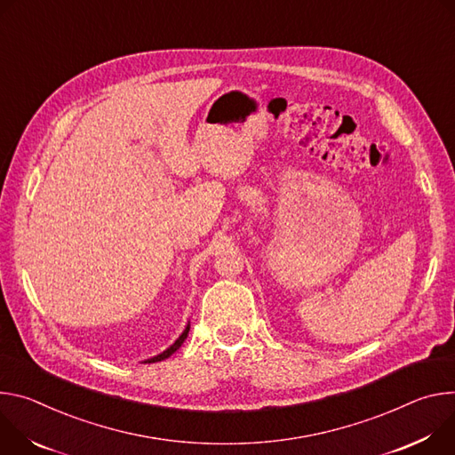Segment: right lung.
Returning <instances> with one entry per match:
<instances>
[{"label": "right lung", "mask_w": 455, "mask_h": 455, "mask_svg": "<svg viewBox=\"0 0 455 455\" xmlns=\"http://www.w3.org/2000/svg\"><path fill=\"white\" fill-rule=\"evenodd\" d=\"M188 332H189V323H188V327L184 329V332L175 339V343L172 345V347H168L164 352H161V355H157V356H154V358H149V360H146L144 363H156V362H163V360H166V358H170L173 352L184 343V339L188 338Z\"/></svg>", "instance_id": "add662e5"}]
</instances>
